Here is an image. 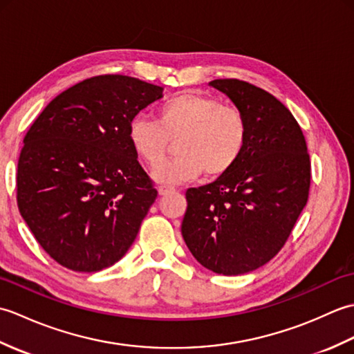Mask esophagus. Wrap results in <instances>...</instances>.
Segmentation results:
<instances>
[{
  "instance_id": "obj_1",
  "label": "esophagus",
  "mask_w": 354,
  "mask_h": 354,
  "mask_svg": "<svg viewBox=\"0 0 354 354\" xmlns=\"http://www.w3.org/2000/svg\"><path fill=\"white\" fill-rule=\"evenodd\" d=\"M173 192H175V189H173V187H169V185L158 187V193H160V196H165V194L173 193Z\"/></svg>"
}]
</instances>
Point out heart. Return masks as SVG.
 <instances>
[{
    "label": "heart",
    "instance_id": "obj_1",
    "mask_svg": "<svg viewBox=\"0 0 354 354\" xmlns=\"http://www.w3.org/2000/svg\"><path fill=\"white\" fill-rule=\"evenodd\" d=\"M158 120L135 115L127 124L133 152L149 167L167 156L171 140L180 155L153 171L162 184L190 181L202 175L219 178L239 162L248 141L243 112L223 104L217 97L185 91L165 100L156 111Z\"/></svg>",
    "mask_w": 354,
    "mask_h": 354
}]
</instances>
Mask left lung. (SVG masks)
<instances>
[{"label": "left lung", "mask_w": 354, "mask_h": 354, "mask_svg": "<svg viewBox=\"0 0 354 354\" xmlns=\"http://www.w3.org/2000/svg\"><path fill=\"white\" fill-rule=\"evenodd\" d=\"M209 86L243 112L248 141L227 175L187 190L181 232L202 266L240 275L274 259L289 239L309 199L310 156L301 127L272 94L239 79Z\"/></svg>", "instance_id": "left-lung-1"}]
</instances>
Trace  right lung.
<instances>
[{"instance_id":"1","label":"right lung","mask_w":354,"mask_h":354,"mask_svg":"<svg viewBox=\"0 0 354 354\" xmlns=\"http://www.w3.org/2000/svg\"><path fill=\"white\" fill-rule=\"evenodd\" d=\"M162 88L104 74L59 94L24 137L17 201L59 265L97 272L129 250L158 192L127 138L131 118Z\"/></svg>"}]
</instances>
